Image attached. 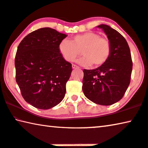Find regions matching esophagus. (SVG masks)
<instances>
[{"label": "esophagus", "mask_w": 148, "mask_h": 148, "mask_svg": "<svg viewBox=\"0 0 148 148\" xmlns=\"http://www.w3.org/2000/svg\"><path fill=\"white\" fill-rule=\"evenodd\" d=\"M72 68H73V69H77V68H79V67L77 66V65H76L73 64L72 65Z\"/></svg>", "instance_id": "obj_1"}]
</instances>
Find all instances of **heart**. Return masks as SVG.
<instances>
[{"instance_id":"heart-1","label":"heart","mask_w":148,"mask_h":148,"mask_svg":"<svg viewBox=\"0 0 148 148\" xmlns=\"http://www.w3.org/2000/svg\"><path fill=\"white\" fill-rule=\"evenodd\" d=\"M59 51L67 61L72 62L80 55L84 57L78 60L83 67H101L108 60L111 53L109 41L101 37L99 34L88 32L77 35L71 42L63 40L59 45Z\"/></svg>"}]
</instances>
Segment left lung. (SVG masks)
Instances as JSON below:
<instances>
[{"label": "left lung", "mask_w": 148, "mask_h": 148, "mask_svg": "<svg viewBox=\"0 0 148 148\" xmlns=\"http://www.w3.org/2000/svg\"><path fill=\"white\" fill-rule=\"evenodd\" d=\"M107 36L111 53L107 61L95 69H84L82 89L85 96L100 105H111L123 97L130 83L132 61L125 38L106 24L97 26Z\"/></svg>", "instance_id": "8db88e82"}]
</instances>
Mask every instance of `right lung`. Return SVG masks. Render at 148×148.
I'll use <instances>...</instances> for the list:
<instances>
[{
	"label": "right lung",
	"instance_id": "1",
	"mask_svg": "<svg viewBox=\"0 0 148 148\" xmlns=\"http://www.w3.org/2000/svg\"><path fill=\"white\" fill-rule=\"evenodd\" d=\"M67 36L42 28L29 33L18 47L16 81L25 101L36 108H53L65 97L72 65L61 55L59 45Z\"/></svg>",
	"mask_w": 148,
	"mask_h": 148
}]
</instances>
